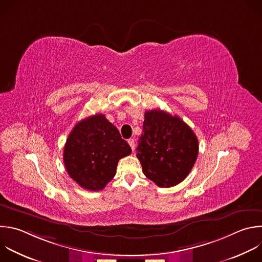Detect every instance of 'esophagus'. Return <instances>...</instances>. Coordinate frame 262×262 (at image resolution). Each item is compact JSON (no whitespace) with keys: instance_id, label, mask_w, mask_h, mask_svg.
<instances>
[{"instance_id":"esophagus-1","label":"esophagus","mask_w":262,"mask_h":262,"mask_svg":"<svg viewBox=\"0 0 262 262\" xmlns=\"http://www.w3.org/2000/svg\"><path fill=\"white\" fill-rule=\"evenodd\" d=\"M127 142H128V144H129L132 150L135 151V147H136V146H135V140H134V139H129Z\"/></svg>"}]
</instances>
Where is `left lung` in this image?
<instances>
[{
	"mask_svg": "<svg viewBox=\"0 0 262 262\" xmlns=\"http://www.w3.org/2000/svg\"><path fill=\"white\" fill-rule=\"evenodd\" d=\"M198 153V138L180 117L158 109L145 112L137 157L144 175L157 186L181 183L193 167Z\"/></svg>",
	"mask_w": 262,
	"mask_h": 262,
	"instance_id": "8db88e82",
	"label": "left lung"
}]
</instances>
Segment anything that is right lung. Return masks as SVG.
Returning <instances> with one entry per match:
<instances>
[{
	"label": "right lung",
	"mask_w": 262,
	"mask_h": 262,
	"mask_svg": "<svg viewBox=\"0 0 262 262\" xmlns=\"http://www.w3.org/2000/svg\"><path fill=\"white\" fill-rule=\"evenodd\" d=\"M132 153L119 130L103 114L79 121L68 137L63 162L69 176L82 188L99 191L114 178L120 158Z\"/></svg>",
	"instance_id": "1"
}]
</instances>
